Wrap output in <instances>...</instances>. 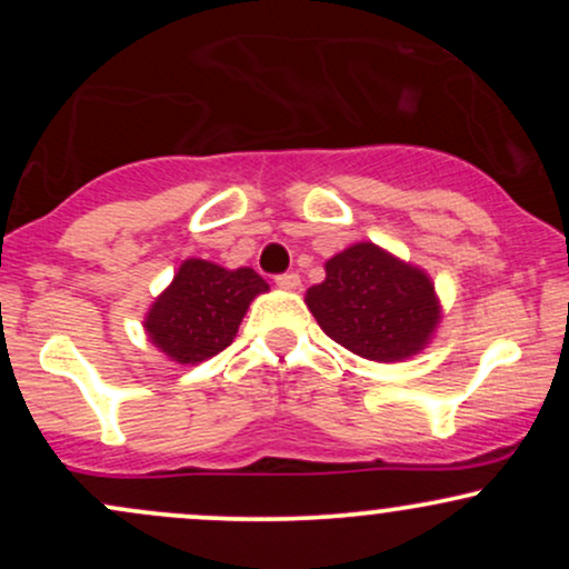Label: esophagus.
<instances>
[{
    "label": "esophagus",
    "instance_id": "esophagus-1",
    "mask_svg": "<svg viewBox=\"0 0 569 569\" xmlns=\"http://www.w3.org/2000/svg\"><path fill=\"white\" fill-rule=\"evenodd\" d=\"M278 289H286V291H297L299 286H302V278L297 276V272H283V276L276 278Z\"/></svg>",
    "mask_w": 569,
    "mask_h": 569
}]
</instances>
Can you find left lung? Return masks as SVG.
<instances>
[{
    "instance_id": "obj_1",
    "label": "left lung",
    "mask_w": 569,
    "mask_h": 569,
    "mask_svg": "<svg viewBox=\"0 0 569 569\" xmlns=\"http://www.w3.org/2000/svg\"><path fill=\"white\" fill-rule=\"evenodd\" d=\"M335 342L369 361L417 356L441 321L433 280L375 243H356L326 262V280L305 293Z\"/></svg>"
}]
</instances>
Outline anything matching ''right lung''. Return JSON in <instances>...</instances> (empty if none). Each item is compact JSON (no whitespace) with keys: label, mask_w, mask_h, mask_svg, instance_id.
Here are the masks:
<instances>
[{"label":"right lung","mask_w":569,"mask_h":569,"mask_svg":"<svg viewBox=\"0 0 569 569\" xmlns=\"http://www.w3.org/2000/svg\"><path fill=\"white\" fill-rule=\"evenodd\" d=\"M270 291L251 267L227 270L206 259L181 262L143 318L149 342L176 363H202L232 345L248 305Z\"/></svg>","instance_id":"1"}]
</instances>
